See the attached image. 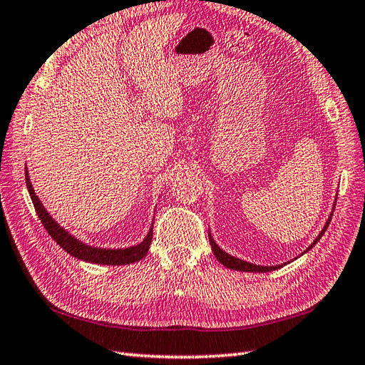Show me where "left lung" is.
<instances>
[{"label":"left lung","mask_w":365,"mask_h":365,"mask_svg":"<svg viewBox=\"0 0 365 365\" xmlns=\"http://www.w3.org/2000/svg\"><path fill=\"white\" fill-rule=\"evenodd\" d=\"M331 216H332V215H331ZM329 222H331V218L328 220V222H327V226H324V229L320 232V235L317 237L315 242H314L311 246H309L306 251L312 250V247L315 246V243H319V240L323 237L324 230L328 229ZM208 238H210V243H212V250H213L215 257L218 259L224 267H227V268H230V269H237V271H251V273H267V271H273V269H277V268L282 267V265H276V267H260V265H254V263H250V262L240 260V259H237V257H232V255H229L227 252H224V251L221 250V247H218V245H216V243L213 242L212 235H208Z\"/></svg>","instance_id":"8db88e82"}]
</instances>
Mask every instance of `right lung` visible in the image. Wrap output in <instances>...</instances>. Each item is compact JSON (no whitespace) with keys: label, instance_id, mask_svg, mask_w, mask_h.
Masks as SVG:
<instances>
[{"label":"right lung","instance_id":"1","mask_svg":"<svg viewBox=\"0 0 365 365\" xmlns=\"http://www.w3.org/2000/svg\"><path fill=\"white\" fill-rule=\"evenodd\" d=\"M25 177H26V187L29 191L31 200H33L38 220H41V222L43 224L45 230L48 232V235L54 240V242L63 247L64 251L73 255V257L80 259V260L92 262V263H102V265H127V263H133V262L141 260L147 254V251H149V246H150L152 237H153V227H150L149 234H147L143 243H139L138 246L125 247V250H102V247H92V246L81 243L80 240L73 238L67 230L61 227L59 224L48 215V212L45 210L42 202L36 196L33 185H31V182H29V175H28L26 169H25Z\"/></svg>","mask_w":365,"mask_h":365}]
</instances>
